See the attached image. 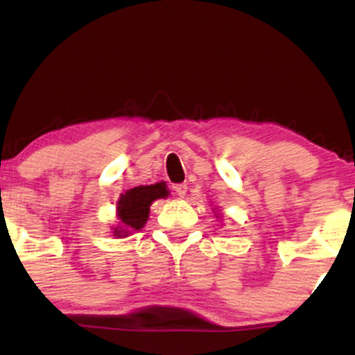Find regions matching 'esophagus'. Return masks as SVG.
I'll return each mask as SVG.
<instances>
[{"instance_id": "obj_1", "label": "esophagus", "mask_w": 355, "mask_h": 355, "mask_svg": "<svg viewBox=\"0 0 355 355\" xmlns=\"http://www.w3.org/2000/svg\"><path fill=\"white\" fill-rule=\"evenodd\" d=\"M187 190H189V189H187L185 183H178V185H175V193H177L180 198L185 197Z\"/></svg>"}]
</instances>
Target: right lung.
<instances>
[{"mask_svg":"<svg viewBox=\"0 0 355 355\" xmlns=\"http://www.w3.org/2000/svg\"><path fill=\"white\" fill-rule=\"evenodd\" d=\"M168 197L166 183L160 182L155 185H140L121 193L116 203V217L120 225L113 229V235L126 237L133 230H141L148 220L150 205L158 198Z\"/></svg>","mask_w":355,"mask_h":355,"instance_id":"obj_1","label":"right lung"}]
</instances>
